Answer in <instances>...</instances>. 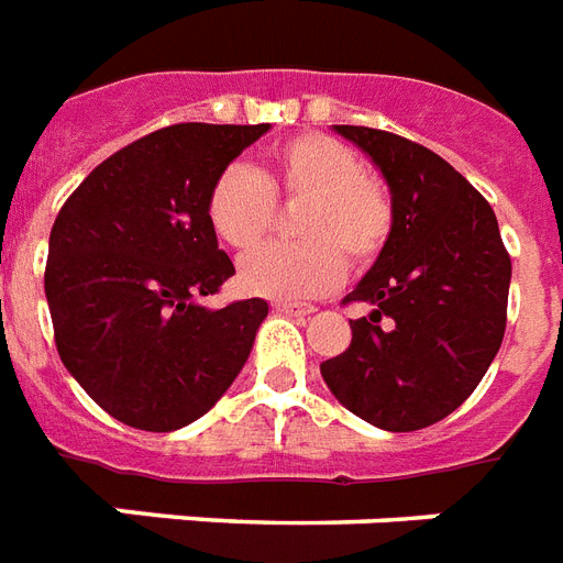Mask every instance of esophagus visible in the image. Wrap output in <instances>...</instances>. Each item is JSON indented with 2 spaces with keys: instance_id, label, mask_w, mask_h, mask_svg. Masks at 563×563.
I'll return each mask as SVG.
<instances>
[{
  "instance_id": "34e87169",
  "label": "esophagus",
  "mask_w": 563,
  "mask_h": 563,
  "mask_svg": "<svg viewBox=\"0 0 563 563\" xmlns=\"http://www.w3.org/2000/svg\"><path fill=\"white\" fill-rule=\"evenodd\" d=\"M276 310L287 313V317H310L313 313V305H299V302H276Z\"/></svg>"
}]
</instances>
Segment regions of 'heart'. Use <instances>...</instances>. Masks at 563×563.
Returning a JSON list of instances; mask_svg holds the SVG:
<instances>
[{
  "mask_svg": "<svg viewBox=\"0 0 563 563\" xmlns=\"http://www.w3.org/2000/svg\"><path fill=\"white\" fill-rule=\"evenodd\" d=\"M308 200L299 235L308 244H267L246 255L238 282L246 294L267 299H308L340 285L345 258H375L393 227L386 188L366 165L331 136H296L276 147L264 174L235 162L209 191L206 214L214 235L232 250H253L273 223L276 200Z\"/></svg>",
  "mask_w": 563,
  "mask_h": 563,
  "instance_id": "b5f03b06",
  "label": "heart"
}]
</instances>
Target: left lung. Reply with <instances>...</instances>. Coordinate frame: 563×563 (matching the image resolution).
I'll list each match as a JSON object with an SVG mask.
<instances>
[{
	"label": "left lung",
	"mask_w": 563,
	"mask_h": 563,
	"mask_svg": "<svg viewBox=\"0 0 563 563\" xmlns=\"http://www.w3.org/2000/svg\"><path fill=\"white\" fill-rule=\"evenodd\" d=\"M389 186L386 244L345 302L352 345L319 372L349 412L409 433L474 393L506 331L511 258L492 206L439 154L386 130L334 124Z\"/></svg>",
	"instance_id": "left-lung-1"
}]
</instances>
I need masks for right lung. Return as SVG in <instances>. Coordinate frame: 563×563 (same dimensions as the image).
Instances as JSON below:
<instances>
[{
    "label": "right lung",
    "instance_id": "1",
    "mask_svg": "<svg viewBox=\"0 0 563 563\" xmlns=\"http://www.w3.org/2000/svg\"><path fill=\"white\" fill-rule=\"evenodd\" d=\"M269 124H174L103 159L48 238L46 299L63 366L128 427L206 416L253 352L264 299L206 308L235 267L206 214L214 179Z\"/></svg>",
    "mask_w": 563,
    "mask_h": 563
}]
</instances>
